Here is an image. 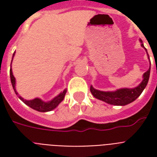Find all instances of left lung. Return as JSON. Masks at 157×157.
<instances>
[{"label":"left lung","instance_id":"8db88e82","mask_svg":"<svg viewBox=\"0 0 157 157\" xmlns=\"http://www.w3.org/2000/svg\"><path fill=\"white\" fill-rule=\"evenodd\" d=\"M140 42L142 43L141 40H140ZM141 46L143 48H145L143 44H141ZM150 71H151V67L147 71L144 73L143 81L135 88H123L117 90L116 92H102V91L96 90L91 86L90 91H91L92 94L96 98L102 100V101L107 102V103L116 106L127 105L128 103L134 102L135 99L141 94L143 90L145 89L147 83H148L149 77H150Z\"/></svg>","mask_w":157,"mask_h":157}]
</instances>
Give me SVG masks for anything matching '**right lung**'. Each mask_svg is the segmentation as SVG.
Returning a JSON list of instances; mask_svg holds the SVG:
<instances>
[{
    "label": "right lung",
    "mask_w": 157,
    "mask_h": 157,
    "mask_svg": "<svg viewBox=\"0 0 157 157\" xmlns=\"http://www.w3.org/2000/svg\"><path fill=\"white\" fill-rule=\"evenodd\" d=\"M13 56H14V54H13ZM10 76H11V82H12V87L14 89L16 94L17 95V92H16L15 89V77L12 75V69L10 70ZM65 93H66V90H65L64 92H62L61 93H59L57 97H55L53 100H51L50 102H43L41 99L39 98H35L33 99V100H29V101H28V100H24V99L22 98V97H20V96H18V98L21 99L25 104L29 106L30 108H32V109H35L37 111H39V112H48V111H51V110H53L54 109H55V108L62 102V100L65 98Z\"/></svg>",
    "instance_id": "right-lung-1"
}]
</instances>
